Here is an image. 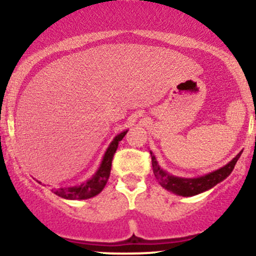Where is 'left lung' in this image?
Returning <instances> with one entry per match:
<instances>
[{
	"mask_svg": "<svg viewBox=\"0 0 256 256\" xmlns=\"http://www.w3.org/2000/svg\"><path fill=\"white\" fill-rule=\"evenodd\" d=\"M242 152H238L236 155V158H234L228 165H225L222 168L213 171L208 174L202 176V177L198 178H180V177H174V176L168 174V173L164 171L160 166L158 165V161L155 158L154 154L150 152L152 155V171L158 183L161 184V186L165 188L168 192H172L173 194H177L179 196H194L201 194L207 190L212 189L213 186H216V184L224 180L225 178H228L230 176V173L234 171V165H236L237 160H238Z\"/></svg>",
	"mask_w": 256,
	"mask_h": 256,
	"instance_id": "1",
	"label": "left lung"
}]
</instances>
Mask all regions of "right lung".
Masks as SVG:
<instances>
[{"mask_svg":"<svg viewBox=\"0 0 256 256\" xmlns=\"http://www.w3.org/2000/svg\"><path fill=\"white\" fill-rule=\"evenodd\" d=\"M126 134H128V130L119 134L118 136H116V138L112 140L110 146H108V149L104 152V156L102 158V162L100 165L98 170L89 180H86L85 183L80 185H76V186L52 189V192L55 195L66 200H85L98 195L104 190V185L107 184V180L110 174L112 160H113L114 154H116V149H118L119 142L124 138Z\"/></svg>","mask_w":256,"mask_h":256,"instance_id":"add662e5","label":"right lung"}]
</instances>
